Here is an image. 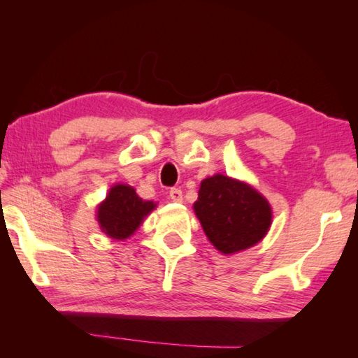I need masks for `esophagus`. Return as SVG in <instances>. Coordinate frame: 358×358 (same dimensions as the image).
I'll return each instance as SVG.
<instances>
[{
	"mask_svg": "<svg viewBox=\"0 0 358 358\" xmlns=\"http://www.w3.org/2000/svg\"><path fill=\"white\" fill-rule=\"evenodd\" d=\"M169 195H171L172 201H175V203H181V201H183V192H181V189H178V187L171 189Z\"/></svg>",
	"mask_w": 358,
	"mask_h": 358,
	"instance_id": "obj_1",
	"label": "esophagus"
}]
</instances>
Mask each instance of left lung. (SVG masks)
I'll return each mask as SVG.
<instances>
[{"label": "left lung", "mask_w": 358, "mask_h": 358, "mask_svg": "<svg viewBox=\"0 0 358 358\" xmlns=\"http://www.w3.org/2000/svg\"><path fill=\"white\" fill-rule=\"evenodd\" d=\"M194 210L209 241L226 255L257 245L272 223L271 204L260 192L222 173L201 181Z\"/></svg>", "instance_id": "obj_1"}]
</instances>
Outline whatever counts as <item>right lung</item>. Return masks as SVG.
Wrapping results in <instances>:
<instances>
[{"label": "right lung", "mask_w": 358, "mask_h": 358, "mask_svg": "<svg viewBox=\"0 0 358 358\" xmlns=\"http://www.w3.org/2000/svg\"><path fill=\"white\" fill-rule=\"evenodd\" d=\"M154 201H146L127 185H115L96 209L101 231L110 238L124 240L138 229L143 220L155 209Z\"/></svg>", "instance_id": "add662e5"}]
</instances>
